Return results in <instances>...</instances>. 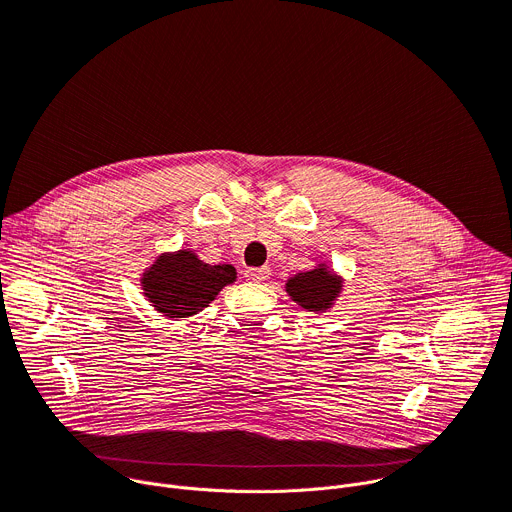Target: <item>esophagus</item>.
<instances>
[{"instance_id": "34e87169", "label": "esophagus", "mask_w": 512, "mask_h": 512, "mask_svg": "<svg viewBox=\"0 0 512 512\" xmlns=\"http://www.w3.org/2000/svg\"><path fill=\"white\" fill-rule=\"evenodd\" d=\"M269 275H271V269H269V267H251V269L245 271V277H247L249 281H257V283L267 281Z\"/></svg>"}]
</instances>
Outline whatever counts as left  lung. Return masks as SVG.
I'll return each mask as SVG.
<instances>
[{
  "label": "left lung",
  "mask_w": 512,
  "mask_h": 512,
  "mask_svg": "<svg viewBox=\"0 0 512 512\" xmlns=\"http://www.w3.org/2000/svg\"><path fill=\"white\" fill-rule=\"evenodd\" d=\"M340 289L338 279L326 269L298 273L287 281V294L306 310H322L330 306Z\"/></svg>",
  "instance_id": "1"
}]
</instances>
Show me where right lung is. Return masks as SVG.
Returning a JSON list of instances; mask_svg holds the SVG:
<instances>
[{"label": "right lung", "mask_w": 512, "mask_h": 512, "mask_svg": "<svg viewBox=\"0 0 512 512\" xmlns=\"http://www.w3.org/2000/svg\"><path fill=\"white\" fill-rule=\"evenodd\" d=\"M237 277L233 265H208L194 253L162 255L143 275V294L168 318H186L206 308Z\"/></svg>", "instance_id": "right-lung-1"}]
</instances>
